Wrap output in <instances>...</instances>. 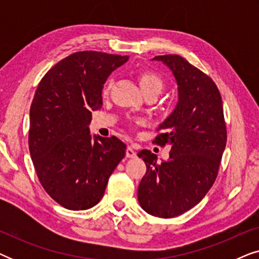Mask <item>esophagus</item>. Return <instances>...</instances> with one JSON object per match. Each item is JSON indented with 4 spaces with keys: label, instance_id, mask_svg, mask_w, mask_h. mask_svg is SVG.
<instances>
[{
    "label": "esophagus",
    "instance_id": "esophagus-1",
    "mask_svg": "<svg viewBox=\"0 0 259 259\" xmlns=\"http://www.w3.org/2000/svg\"><path fill=\"white\" fill-rule=\"evenodd\" d=\"M126 157H127V158H131V159L137 158V152L134 151L132 147H127V150H126Z\"/></svg>",
    "mask_w": 259,
    "mask_h": 259
}]
</instances>
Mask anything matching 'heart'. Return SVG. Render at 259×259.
<instances>
[{
  "label": "heart",
  "mask_w": 259,
  "mask_h": 259,
  "mask_svg": "<svg viewBox=\"0 0 259 259\" xmlns=\"http://www.w3.org/2000/svg\"><path fill=\"white\" fill-rule=\"evenodd\" d=\"M138 81H139V84L144 94L155 93L158 95L160 94L162 87H164V80L161 79V76L155 72H152V70H143V72H140L138 74ZM109 87H111L109 82L105 84V93H107L109 91Z\"/></svg>",
  "instance_id": "b5f03b06"
}]
</instances>
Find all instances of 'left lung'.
I'll list each match as a JSON object with an SVG mask.
<instances>
[{"label": "left lung", "mask_w": 259, "mask_h": 259, "mask_svg": "<svg viewBox=\"0 0 259 259\" xmlns=\"http://www.w3.org/2000/svg\"><path fill=\"white\" fill-rule=\"evenodd\" d=\"M178 84V104L160 123L154 143L171 146L167 160L143 150L138 157L146 173L138 200L147 213L160 218L183 214L199 203L213 185L226 145L223 102L210 76L179 55H159Z\"/></svg>", "instance_id": "1"}]
</instances>
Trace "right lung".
Segmentation results:
<instances>
[{
  "label": "right lung",
  "mask_w": 259,
  "mask_h": 259,
  "mask_svg": "<svg viewBox=\"0 0 259 259\" xmlns=\"http://www.w3.org/2000/svg\"><path fill=\"white\" fill-rule=\"evenodd\" d=\"M128 56L84 51L46 73L30 106L29 152L49 196L68 210H87L104 196L126 145L116 137L92 138V111L102 106V88Z\"/></svg>",
  "instance_id": "obj_1"
}]
</instances>
